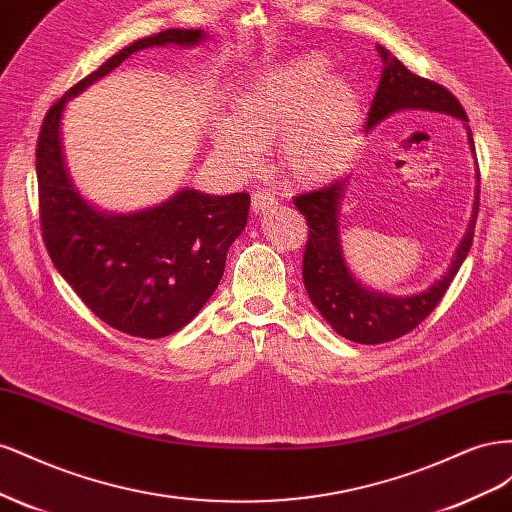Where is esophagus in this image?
<instances>
[{"instance_id": "obj_1", "label": "esophagus", "mask_w": 512, "mask_h": 512, "mask_svg": "<svg viewBox=\"0 0 512 512\" xmlns=\"http://www.w3.org/2000/svg\"><path fill=\"white\" fill-rule=\"evenodd\" d=\"M277 203H280V200H277V196L267 188H258L252 194V211L254 213H265V211L273 209Z\"/></svg>"}]
</instances>
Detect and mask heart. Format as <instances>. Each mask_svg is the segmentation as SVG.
<instances>
[{"instance_id": "obj_1", "label": "heart", "mask_w": 512, "mask_h": 512, "mask_svg": "<svg viewBox=\"0 0 512 512\" xmlns=\"http://www.w3.org/2000/svg\"><path fill=\"white\" fill-rule=\"evenodd\" d=\"M363 117L359 89L331 74V59L305 53L247 79L232 98V117H215L211 141L222 160L252 170L262 147L280 137L290 181L327 183L350 162Z\"/></svg>"}]
</instances>
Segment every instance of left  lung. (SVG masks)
Segmentation results:
<instances>
[{
  "label": "left lung",
  "mask_w": 512,
  "mask_h": 512,
  "mask_svg": "<svg viewBox=\"0 0 512 512\" xmlns=\"http://www.w3.org/2000/svg\"><path fill=\"white\" fill-rule=\"evenodd\" d=\"M376 49L380 53L384 70L374 102H371L369 108L365 130H371L384 117L401 111V108H427V111H438L468 121L463 106L446 87L410 72L384 46L378 44ZM468 141L472 153H476L470 128ZM348 183V177H344L327 185V188L294 196V207L307 220L303 284L322 318L339 335L356 344H384L416 329L442 301L448 286L455 280L461 262L466 260L472 247L480 190H476V203L466 237L461 239L451 267H448L442 280H438L429 290L414 294V297L397 299L363 288L346 267L342 245H339L337 211Z\"/></svg>",
  "instance_id": "left-lung-1"
}]
</instances>
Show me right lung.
<instances>
[{
	"label": "right lung",
	"instance_id": "add662e5",
	"mask_svg": "<svg viewBox=\"0 0 512 512\" xmlns=\"http://www.w3.org/2000/svg\"><path fill=\"white\" fill-rule=\"evenodd\" d=\"M200 29H164L136 40L70 87L46 111L38 147L42 239L61 277L108 327L156 339L185 327L218 288L226 252L247 222L250 194L181 190L134 215H106L74 192L61 156L64 104L132 53L153 44H196Z\"/></svg>",
	"mask_w": 512,
	"mask_h": 512
}]
</instances>
